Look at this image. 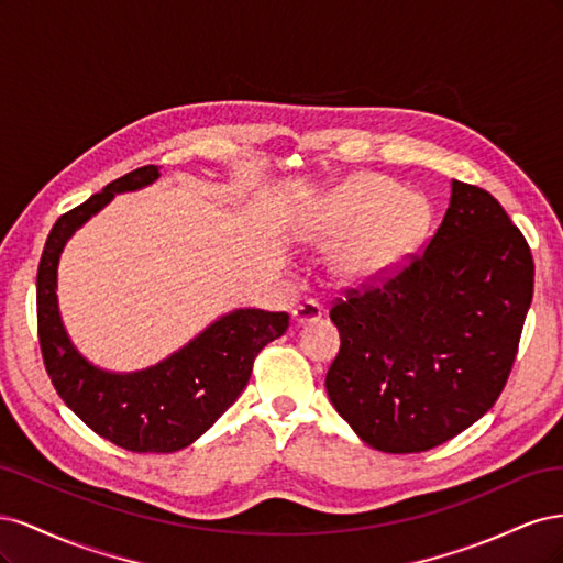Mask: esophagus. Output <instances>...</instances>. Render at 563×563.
I'll list each match as a JSON object with an SVG mask.
<instances>
[{
    "instance_id": "esophagus-1",
    "label": "esophagus",
    "mask_w": 563,
    "mask_h": 563,
    "mask_svg": "<svg viewBox=\"0 0 563 563\" xmlns=\"http://www.w3.org/2000/svg\"><path fill=\"white\" fill-rule=\"evenodd\" d=\"M323 317V310L321 305L314 302V300H302L298 308L294 310V321L296 323H314Z\"/></svg>"
}]
</instances>
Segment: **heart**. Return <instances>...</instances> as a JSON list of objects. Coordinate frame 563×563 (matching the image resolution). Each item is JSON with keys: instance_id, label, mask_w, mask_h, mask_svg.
Listing matches in <instances>:
<instances>
[{"instance_id": "obj_1", "label": "heart", "mask_w": 563, "mask_h": 563, "mask_svg": "<svg viewBox=\"0 0 563 563\" xmlns=\"http://www.w3.org/2000/svg\"><path fill=\"white\" fill-rule=\"evenodd\" d=\"M432 225L430 201L380 174H354L323 197L300 236L333 246L329 269L338 284L368 286L413 258Z\"/></svg>"}]
</instances>
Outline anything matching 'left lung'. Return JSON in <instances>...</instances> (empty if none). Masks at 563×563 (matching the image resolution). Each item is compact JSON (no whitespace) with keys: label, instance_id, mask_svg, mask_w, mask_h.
<instances>
[{"label":"left lung","instance_id":"1","mask_svg":"<svg viewBox=\"0 0 563 563\" xmlns=\"http://www.w3.org/2000/svg\"><path fill=\"white\" fill-rule=\"evenodd\" d=\"M533 298V255L498 199L453 180L411 263L331 308L340 350L327 391L364 444L420 453L496 404Z\"/></svg>","mask_w":563,"mask_h":563}]
</instances>
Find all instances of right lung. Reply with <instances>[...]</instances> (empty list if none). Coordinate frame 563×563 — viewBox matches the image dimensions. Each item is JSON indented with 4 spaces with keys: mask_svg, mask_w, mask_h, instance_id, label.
Instances as JSON below:
<instances>
[{
    "mask_svg": "<svg viewBox=\"0 0 563 563\" xmlns=\"http://www.w3.org/2000/svg\"><path fill=\"white\" fill-rule=\"evenodd\" d=\"M157 178V166H141L63 213L48 232L37 272L40 347L51 383L96 434L133 453L190 446L242 395L258 352L288 329L286 312L246 308L223 314L185 347L143 371L112 373L84 360L58 312L60 253L75 230L114 195L141 190Z\"/></svg>",
    "mask_w": 563,
    "mask_h": 563,
    "instance_id": "1",
    "label": "right lung"
}]
</instances>
